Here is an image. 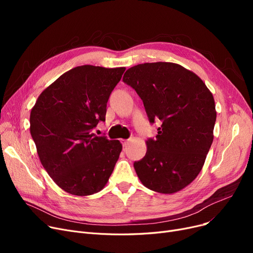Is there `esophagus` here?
<instances>
[{
    "label": "esophagus",
    "mask_w": 253,
    "mask_h": 253,
    "mask_svg": "<svg viewBox=\"0 0 253 253\" xmlns=\"http://www.w3.org/2000/svg\"><path fill=\"white\" fill-rule=\"evenodd\" d=\"M129 141H130V139H121L123 147H127V144L129 143Z\"/></svg>",
    "instance_id": "34e87169"
}]
</instances>
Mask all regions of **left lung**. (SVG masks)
<instances>
[{
  "label": "left lung",
  "instance_id": "obj_1",
  "mask_svg": "<svg viewBox=\"0 0 253 253\" xmlns=\"http://www.w3.org/2000/svg\"><path fill=\"white\" fill-rule=\"evenodd\" d=\"M123 81L141 98L150 122L160 120L147 154L134 162L145 188L173 194L200 173L213 141L214 98L195 73L173 62L141 63L126 71Z\"/></svg>",
  "mask_w": 253,
  "mask_h": 253
}]
</instances>
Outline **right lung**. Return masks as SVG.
Listing matches in <instances>:
<instances>
[{
    "label": "right lung",
    "mask_w": 253,
    "mask_h": 253,
    "mask_svg": "<svg viewBox=\"0 0 253 253\" xmlns=\"http://www.w3.org/2000/svg\"><path fill=\"white\" fill-rule=\"evenodd\" d=\"M125 68L81 65L48 86L32 109L31 134L43 167L60 189L76 196L101 191L122 151L119 140L91 133Z\"/></svg>",
    "instance_id": "right-lung-1"
}]
</instances>
